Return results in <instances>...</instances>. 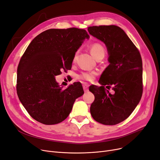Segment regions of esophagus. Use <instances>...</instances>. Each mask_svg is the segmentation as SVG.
<instances>
[{"label":"esophagus","instance_id":"obj_1","mask_svg":"<svg viewBox=\"0 0 160 160\" xmlns=\"http://www.w3.org/2000/svg\"><path fill=\"white\" fill-rule=\"evenodd\" d=\"M88 85L87 84V83H83L82 88H83V89H84L85 92H87V91H88Z\"/></svg>","mask_w":160,"mask_h":160}]
</instances>
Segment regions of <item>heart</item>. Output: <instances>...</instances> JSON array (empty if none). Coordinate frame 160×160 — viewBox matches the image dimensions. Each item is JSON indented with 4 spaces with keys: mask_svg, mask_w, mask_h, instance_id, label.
I'll list each match as a JSON object with an SVG mask.
<instances>
[{
    "mask_svg": "<svg viewBox=\"0 0 160 160\" xmlns=\"http://www.w3.org/2000/svg\"><path fill=\"white\" fill-rule=\"evenodd\" d=\"M90 52L97 60L102 59L105 55V49L103 45L100 43H94L90 45ZM78 56V52H76L73 57V63H75L77 61ZM97 73L96 72H83L78 75V78L79 79L91 81H92L96 76Z\"/></svg>",
    "mask_w": 160,
    "mask_h": 160,
    "instance_id": "1",
    "label": "heart"
}]
</instances>
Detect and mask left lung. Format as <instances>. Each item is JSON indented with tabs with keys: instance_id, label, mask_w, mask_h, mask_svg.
I'll return each instance as SVG.
<instances>
[{
	"instance_id": "8db88e82",
	"label": "left lung",
	"mask_w": 160,
	"mask_h": 160,
	"mask_svg": "<svg viewBox=\"0 0 160 160\" xmlns=\"http://www.w3.org/2000/svg\"><path fill=\"white\" fill-rule=\"evenodd\" d=\"M89 33L104 42L109 65L100 80L101 87L91 85L95 97L90 113L98 122L115 125L130 117L142 94V62L139 49L124 30L115 25L88 27ZM112 88L111 94L104 87Z\"/></svg>"
}]
</instances>
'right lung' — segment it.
Instances as JSON below:
<instances>
[{"label":"right lung","mask_w":160,"mask_h":160,"mask_svg":"<svg viewBox=\"0 0 160 160\" xmlns=\"http://www.w3.org/2000/svg\"><path fill=\"white\" fill-rule=\"evenodd\" d=\"M85 38L89 36L84 29H48L34 38L21 57L17 93L36 121L46 125L61 122L69 115L76 99L84 94L79 82L62 89L55 76L71 69L75 53Z\"/></svg>","instance_id":"add662e5"}]
</instances>
